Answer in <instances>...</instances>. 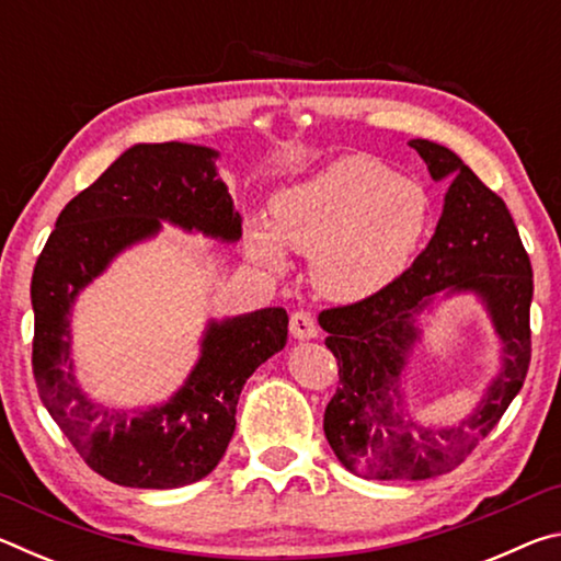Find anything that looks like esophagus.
<instances>
[{
    "label": "esophagus",
    "mask_w": 561,
    "mask_h": 561,
    "mask_svg": "<svg viewBox=\"0 0 561 561\" xmlns=\"http://www.w3.org/2000/svg\"><path fill=\"white\" fill-rule=\"evenodd\" d=\"M289 331H291V336L299 339V341L319 336L317 321H314V317L309 314V311H294L291 319H289Z\"/></svg>",
    "instance_id": "obj_1"
}]
</instances>
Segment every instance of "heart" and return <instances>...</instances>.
I'll list each match as a JSON object with an SVG mask.
<instances>
[{"label":"heart","instance_id":"b5f03b06","mask_svg":"<svg viewBox=\"0 0 561 561\" xmlns=\"http://www.w3.org/2000/svg\"><path fill=\"white\" fill-rule=\"evenodd\" d=\"M431 220V195L417 180L371 156H341L274 195L272 227L252 220L247 252L270 274L287 270L284 247L309 254L321 294L360 301L411 267Z\"/></svg>","mask_w":561,"mask_h":561}]
</instances>
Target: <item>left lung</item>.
<instances>
[{
    "instance_id": "8db88e82",
    "label": "left lung",
    "mask_w": 561,
    "mask_h": 561,
    "mask_svg": "<svg viewBox=\"0 0 561 561\" xmlns=\"http://www.w3.org/2000/svg\"><path fill=\"white\" fill-rule=\"evenodd\" d=\"M411 148L433 180H450L428 247L376 297L319 314L339 364V388L324 413L327 440L346 470L368 480H428L458 468L519 393L531 356L535 284L507 205L450 148L423 138L411 140ZM438 293H474L503 351L489 393L453 430L413 424L400 396L402 368L420 340L414 317Z\"/></svg>"
}]
</instances>
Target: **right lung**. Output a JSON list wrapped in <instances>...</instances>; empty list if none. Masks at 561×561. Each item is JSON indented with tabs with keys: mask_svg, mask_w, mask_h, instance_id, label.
Masks as SVG:
<instances>
[{
	"mask_svg": "<svg viewBox=\"0 0 561 561\" xmlns=\"http://www.w3.org/2000/svg\"><path fill=\"white\" fill-rule=\"evenodd\" d=\"M213 148L138 144L64 207L32 277V368L46 411L91 470L123 488L170 490L210 474L234 433L242 386L287 344L282 307L210 321L201 358L163 405L108 411L81 391L71 360V307L130 244L160 222L222 242L242 237V217L217 175Z\"/></svg>",
	"mask_w": 561,
	"mask_h": 561,
	"instance_id": "obj_1",
	"label": "right lung"
}]
</instances>
